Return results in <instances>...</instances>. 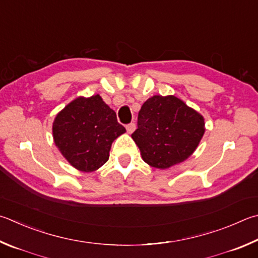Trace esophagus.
Listing matches in <instances>:
<instances>
[{
	"instance_id": "34e87169",
	"label": "esophagus",
	"mask_w": 258,
	"mask_h": 258,
	"mask_svg": "<svg viewBox=\"0 0 258 258\" xmlns=\"http://www.w3.org/2000/svg\"><path fill=\"white\" fill-rule=\"evenodd\" d=\"M126 131H127L128 134H132L134 131H135V124L134 123H131L127 126H126Z\"/></svg>"
}]
</instances>
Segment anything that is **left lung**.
Instances as JSON below:
<instances>
[{"mask_svg": "<svg viewBox=\"0 0 258 258\" xmlns=\"http://www.w3.org/2000/svg\"><path fill=\"white\" fill-rule=\"evenodd\" d=\"M205 132L204 117L176 96L156 95L139 111L132 139L149 166L168 169L194 153Z\"/></svg>", "mask_w": 258, "mask_h": 258, "instance_id": "obj_1", "label": "left lung"}]
</instances>
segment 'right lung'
<instances>
[{"label":"right lung","mask_w":258,"mask_h":258,"mask_svg":"<svg viewBox=\"0 0 258 258\" xmlns=\"http://www.w3.org/2000/svg\"><path fill=\"white\" fill-rule=\"evenodd\" d=\"M126 130L99 95L78 97L56 115L53 139L58 151L79 171L105 165L111 144Z\"/></svg>","instance_id":"1"}]
</instances>
